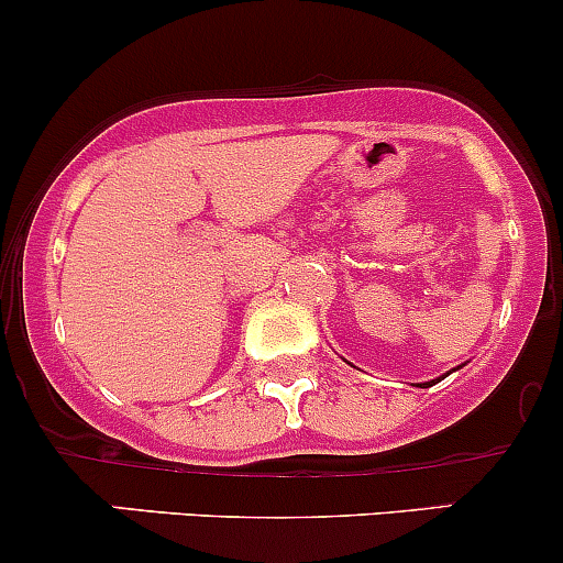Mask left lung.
I'll use <instances>...</instances> for the list:
<instances>
[{"instance_id": "obj_1", "label": "left lung", "mask_w": 563, "mask_h": 563, "mask_svg": "<svg viewBox=\"0 0 563 563\" xmlns=\"http://www.w3.org/2000/svg\"><path fill=\"white\" fill-rule=\"evenodd\" d=\"M461 366H464V364H461ZM448 375H451V372H448ZM448 375H442V377H437V380H429V383H418V386H421V388H429V386H434V383H440V380H445V377Z\"/></svg>"}]
</instances>
